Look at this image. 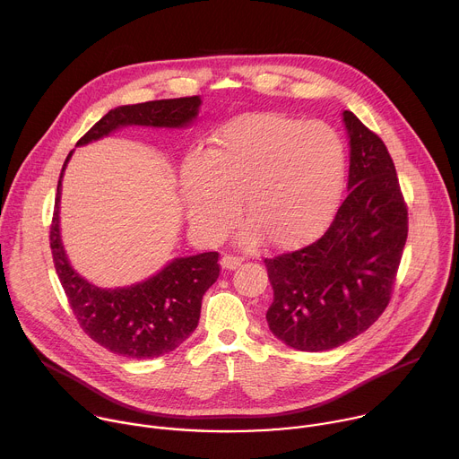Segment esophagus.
Masks as SVG:
<instances>
[{
	"label": "esophagus",
	"instance_id": "obj_1",
	"mask_svg": "<svg viewBox=\"0 0 459 459\" xmlns=\"http://www.w3.org/2000/svg\"><path fill=\"white\" fill-rule=\"evenodd\" d=\"M243 257L241 255H236V254H223L221 257V267L223 269H229V271H234L236 267L241 265Z\"/></svg>",
	"mask_w": 459,
	"mask_h": 459
}]
</instances>
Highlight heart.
Here are the masks:
<instances>
[{
  "label": "heart",
  "instance_id": "heart-1",
  "mask_svg": "<svg viewBox=\"0 0 459 459\" xmlns=\"http://www.w3.org/2000/svg\"><path fill=\"white\" fill-rule=\"evenodd\" d=\"M345 147L334 128L283 114L239 116L211 138L200 161L181 174L190 227L220 239L236 216L241 241L261 238L289 248L312 241L331 223L345 181Z\"/></svg>",
  "mask_w": 459,
  "mask_h": 459
}]
</instances>
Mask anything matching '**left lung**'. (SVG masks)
<instances>
[{
	"instance_id": "left-lung-1",
	"label": "left lung",
	"mask_w": 459,
	"mask_h": 459,
	"mask_svg": "<svg viewBox=\"0 0 459 459\" xmlns=\"http://www.w3.org/2000/svg\"><path fill=\"white\" fill-rule=\"evenodd\" d=\"M349 195L314 243L267 257L269 329L298 351L336 349L386 308L409 232L407 204L385 143L351 110Z\"/></svg>"
}]
</instances>
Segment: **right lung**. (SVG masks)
<instances>
[{
    "mask_svg": "<svg viewBox=\"0 0 459 459\" xmlns=\"http://www.w3.org/2000/svg\"><path fill=\"white\" fill-rule=\"evenodd\" d=\"M200 96L156 100L138 105H123L108 110L78 142L87 145L125 125L186 126L198 116ZM73 152L63 163L54 216L50 223V250L61 287L69 305L91 340L107 351L149 359L179 347L200 321L202 299L220 276L218 252L176 257L156 276L123 289H100L83 280L69 264L59 238L61 178Z\"/></svg>",
    "mask_w": 459,
    "mask_h": 459,
    "instance_id": "1",
    "label": "right lung"
}]
</instances>
